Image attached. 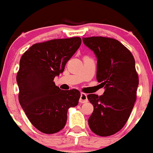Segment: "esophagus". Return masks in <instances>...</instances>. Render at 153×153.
I'll return each instance as SVG.
<instances>
[{"label":"esophagus","mask_w":153,"mask_h":153,"mask_svg":"<svg viewBox=\"0 0 153 153\" xmlns=\"http://www.w3.org/2000/svg\"><path fill=\"white\" fill-rule=\"evenodd\" d=\"M79 102L82 103H85V102H88V98H87V94L85 93H81L79 98Z\"/></svg>","instance_id":"34e87169"}]
</instances>
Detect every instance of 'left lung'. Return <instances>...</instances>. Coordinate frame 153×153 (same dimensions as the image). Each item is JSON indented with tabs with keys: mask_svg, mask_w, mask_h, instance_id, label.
Here are the masks:
<instances>
[{
	"mask_svg": "<svg viewBox=\"0 0 153 153\" xmlns=\"http://www.w3.org/2000/svg\"><path fill=\"white\" fill-rule=\"evenodd\" d=\"M97 60V79L104 87L101 96H87L94 105L88 125L100 136L115 134L124 126L136 100L138 76L132 54L119 41L111 38H83Z\"/></svg>",
	"mask_w": 153,
	"mask_h": 153,
	"instance_id": "1",
	"label": "left lung"
}]
</instances>
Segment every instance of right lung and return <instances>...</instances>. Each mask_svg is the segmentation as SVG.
Returning a JSON list of instances; mask_svg holds the SVG:
<instances>
[{
  "instance_id": "obj_1",
  "label": "right lung",
  "mask_w": 153,
  "mask_h": 153,
  "mask_svg": "<svg viewBox=\"0 0 153 153\" xmlns=\"http://www.w3.org/2000/svg\"><path fill=\"white\" fill-rule=\"evenodd\" d=\"M81 42L73 37L35 44L21 58L16 77L19 102L30 123L45 134L62 129L68 110L78 105L80 92L61 90L53 79L64 71Z\"/></svg>"
}]
</instances>
